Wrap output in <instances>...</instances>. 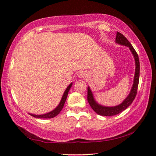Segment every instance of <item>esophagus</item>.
Returning <instances> with one entry per match:
<instances>
[{
  "instance_id": "esophagus-1",
  "label": "esophagus",
  "mask_w": 156,
  "mask_h": 156,
  "mask_svg": "<svg viewBox=\"0 0 156 156\" xmlns=\"http://www.w3.org/2000/svg\"><path fill=\"white\" fill-rule=\"evenodd\" d=\"M78 76H79V78H83L84 77H86V75H85V73H80V74L78 75Z\"/></svg>"
}]
</instances>
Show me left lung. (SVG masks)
<instances>
[{"label":"left lung","instance_id":"8db88e82","mask_svg":"<svg viewBox=\"0 0 156 156\" xmlns=\"http://www.w3.org/2000/svg\"><path fill=\"white\" fill-rule=\"evenodd\" d=\"M115 43L121 44V45H125L128 47L130 51H131L132 54L133 55L134 59H135L136 63V69H135V76H134L133 79V84L132 86L130 93L129 96L126 98L125 100L122 103L117 105L115 107H105L98 103L94 99L93 93L91 90L88 87L87 88V100L89 105L92 108L95 112L98 113V115H103V116H112L117 115L118 113L123 112L125 110L129 105H130L133 100L135 99L137 94V90H138V87L139 83V78H140V61L139 58L138 56L136 50L134 49L131 44L129 43V41L120 32H117L116 34L115 38Z\"/></svg>","mask_w":156,"mask_h":156}]
</instances>
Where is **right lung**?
I'll return each instance as SVG.
<instances>
[{
  "mask_svg": "<svg viewBox=\"0 0 156 156\" xmlns=\"http://www.w3.org/2000/svg\"><path fill=\"white\" fill-rule=\"evenodd\" d=\"M72 83L67 87V89H66L64 94H63V96L62 97L61 100H60L59 105H58L56 108H55L54 110L51 111V112H50L47 113H44V114H42V115H35V114H31V113H30V114L31 115H32L34 118H52L55 117V116H56L60 112V111L62 109L63 107H64V105L65 103L66 99H67L69 91V89H71V87H72Z\"/></svg>",
  "mask_w": 156,
  "mask_h": 156,
  "instance_id": "right-lung-1",
  "label": "right lung"
}]
</instances>
